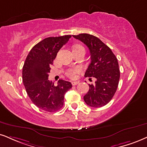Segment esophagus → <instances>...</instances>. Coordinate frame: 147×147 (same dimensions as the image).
<instances>
[{"mask_svg": "<svg viewBox=\"0 0 147 147\" xmlns=\"http://www.w3.org/2000/svg\"><path fill=\"white\" fill-rule=\"evenodd\" d=\"M71 84H72V85H73V86H76V85L79 84V82H78V81H74V82H71Z\"/></svg>", "mask_w": 147, "mask_h": 147, "instance_id": "esophagus-1", "label": "esophagus"}]
</instances>
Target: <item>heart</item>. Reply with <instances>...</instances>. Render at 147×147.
<instances>
[{
	"mask_svg": "<svg viewBox=\"0 0 147 147\" xmlns=\"http://www.w3.org/2000/svg\"><path fill=\"white\" fill-rule=\"evenodd\" d=\"M77 47H81L80 46H75V48H77ZM81 71V68L80 67H76L73 69H69L67 71L66 75L69 78L74 79L76 77V75L78 74H79L80 72Z\"/></svg>",
	"mask_w": 147,
	"mask_h": 147,
	"instance_id": "heart-1",
	"label": "heart"
}]
</instances>
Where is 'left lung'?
<instances>
[{
    "label": "left lung",
    "instance_id": "obj_1",
    "mask_svg": "<svg viewBox=\"0 0 147 147\" xmlns=\"http://www.w3.org/2000/svg\"><path fill=\"white\" fill-rule=\"evenodd\" d=\"M73 37L89 49L91 61L84 76L96 79L95 84H89L84 100L88 106L100 108L109 103L117 91L120 78L118 60L111 49L95 36L82 33Z\"/></svg>",
    "mask_w": 147,
    "mask_h": 147
}]
</instances>
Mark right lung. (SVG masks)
<instances>
[{"label":"right lung","instance_id":"obj_1","mask_svg":"<svg viewBox=\"0 0 147 147\" xmlns=\"http://www.w3.org/2000/svg\"><path fill=\"white\" fill-rule=\"evenodd\" d=\"M71 35L48 37L32 47L24 64L22 81L32 102L40 109L54 112L64 104L65 94L72 87L71 82L59 80L58 85L48 80L51 65L58 52Z\"/></svg>","mask_w":147,"mask_h":147}]
</instances>
